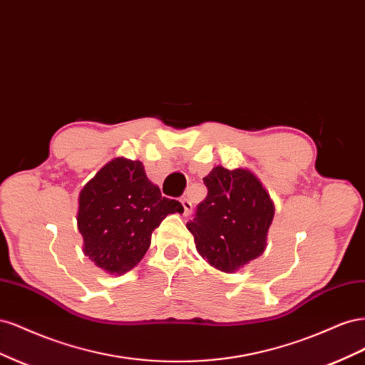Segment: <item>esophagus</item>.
Here are the masks:
<instances>
[{
  "label": "esophagus",
  "instance_id": "1",
  "mask_svg": "<svg viewBox=\"0 0 365 365\" xmlns=\"http://www.w3.org/2000/svg\"><path fill=\"white\" fill-rule=\"evenodd\" d=\"M181 204H182V207H184V215H185V216L190 215L193 205H192L189 197H181Z\"/></svg>",
  "mask_w": 365,
  "mask_h": 365
}]
</instances>
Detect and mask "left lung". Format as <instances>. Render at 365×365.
I'll return each mask as SVG.
<instances>
[{
    "label": "left lung",
    "mask_w": 365,
    "mask_h": 365,
    "mask_svg": "<svg viewBox=\"0 0 365 365\" xmlns=\"http://www.w3.org/2000/svg\"><path fill=\"white\" fill-rule=\"evenodd\" d=\"M204 184L205 200L197 204L187 228L201 256L215 268L233 272L264 251L274 205L260 181L245 169L217 165Z\"/></svg>",
    "instance_id": "1"
}]
</instances>
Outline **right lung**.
I'll return each instance as SVG.
<instances>
[{"label": "right lung", "instance_id": "right-lung-1", "mask_svg": "<svg viewBox=\"0 0 365 365\" xmlns=\"http://www.w3.org/2000/svg\"><path fill=\"white\" fill-rule=\"evenodd\" d=\"M176 212H184L181 202L161 196L140 161L114 158L79 196L77 227L85 256L98 268L123 274L145 256L152 231Z\"/></svg>", "mask_w": 365, "mask_h": 365}]
</instances>
